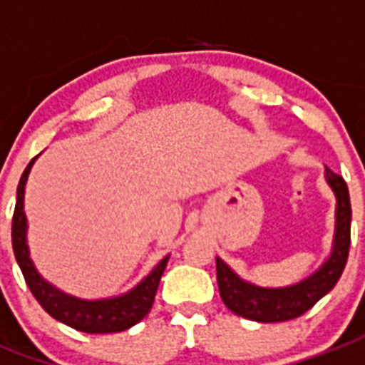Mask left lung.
<instances>
[{
	"instance_id": "1",
	"label": "left lung",
	"mask_w": 365,
	"mask_h": 365,
	"mask_svg": "<svg viewBox=\"0 0 365 365\" xmlns=\"http://www.w3.org/2000/svg\"><path fill=\"white\" fill-rule=\"evenodd\" d=\"M327 182L336 195V232L331 257L319 271L309 279L288 288H259L240 280L230 267L217 257V280L220 298L226 307L240 317L259 321V323H279L296 319L312 309L327 292H331L341 279L346 267L350 250V222L352 207L344 178L325 170Z\"/></svg>"
}]
</instances>
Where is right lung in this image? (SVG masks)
I'll return each instance as SVG.
<instances>
[{
    "label": "right lung",
    "mask_w": 365,
    "mask_h": 365,
    "mask_svg": "<svg viewBox=\"0 0 365 365\" xmlns=\"http://www.w3.org/2000/svg\"><path fill=\"white\" fill-rule=\"evenodd\" d=\"M36 158L29 162V166L24 168L21 182L17 187V205L13 212V224H11V242H13V251L17 259L19 267L23 271V277L26 280V286L31 288L34 298L38 299V304L44 307L46 312L52 315L53 319L61 321L66 325L77 329L81 333L102 334V333H120L129 327H133L150 312V307L155 304L158 282L168 257H164L155 267V271L143 280L141 284H137L129 294L121 298L112 299H96V302H86V299H77L73 296L59 292L58 288H53L48 282L42 280L31 257H29V247H26V217L23 210L24 199V183L29 178L32 164Z\"/></svg>",
    "instance_id": "add662e5"
}]
</instances>
